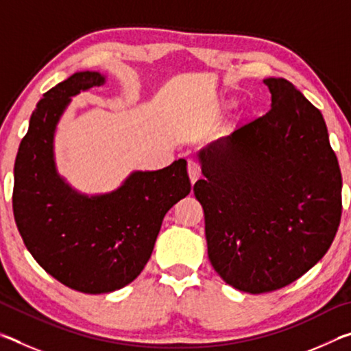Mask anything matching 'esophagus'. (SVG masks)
I'll use <instances>...</instances> for the list:
<instances>
[{
	"mask_svg": "<svg viewBox=\"0 0 351 351\" xmlns=\"http://www.w3.org/2000/svg\"><path fill=\"white\" fill-rule=\"evenodd\" d=\"M187 173H189V178H190V182H192V184L197 182V180L201 176L199 164L197 161H192V159H190V161L187 162Z\"/></svg>",
	"mask_w": 351,
	"mask_h": 351,
	"instance_id": "1",
	"label": "esophagus"
}]
</instances>
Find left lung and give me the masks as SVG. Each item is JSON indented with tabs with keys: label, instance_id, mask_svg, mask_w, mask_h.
<instances>
[{
	"label": "left lung",
	"instance_id": "left-lung-1",
	"mask_svg": "<svg viewBox=\"0 0 351 351\" xmlns=\"http://www.w3.org/2000/svg\"><path fill=\"white\" fill-rule=\"evenodd\" d=\"M271 110L199 152L193 193L207 254L235 289L288 287L328 251L342 215V176L316 106L287 79H265Z\"/></svg>",
	"mask_w": 351,
	"mask_h": 351
}]
</instances>
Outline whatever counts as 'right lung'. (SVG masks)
<instances>
[{
	"mask_svg": "<svg viewBox=\"0 0 351 351\" xmlns=\"http://www.w3.org/2000/svg\"><path fill=\"white\" fill-rule=\"evenodd\" d=\"M99 73H75L43 94L15 159L12 207L27 251L47 274L85 294L132 283L153 252L164 215L190 193L186 161L136 171L116 192L86 198L56 173L54 130L71 96L100 86Z\"/></svg>",
	"mask_w": 351,
	"mask_h": 351,
	"instance_id": "obj_1",
	"label": "right lung"
}]
</instances>
